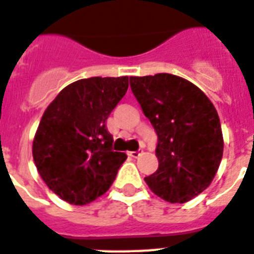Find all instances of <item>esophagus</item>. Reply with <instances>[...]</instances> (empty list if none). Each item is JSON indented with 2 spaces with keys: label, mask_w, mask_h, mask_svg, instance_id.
Listing matches in <instances>:
<instances>
[{
  "label": "esophagus",
  "mask_w": 254,
  "mask_h": 254,
  "mask_svg": "<svg viewBox=\"0 0 254 254\" xmlns=\"http://www.w3.org/2000/svg\"><path fill=\"white\" fill-rule=\"evenodd\" d=\"M142 153H143V150H138V151H131V152H129L127 155L131 157H134V159H137V157H139Z\"/></svg>",
  "instance_id": "34e87169"
}]
</instances>
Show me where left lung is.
I'll use <instances>...</instances> for the list:
<instances>
[{"mask_svg": "<svg viewBox=\"0 0 254 254\" xmlns=\"http://www.w3.org/2000/svg\"><path fill=\"white\" fill-rule=\"evenodd\" d=\"M134 97L157 134L159 168L144 181L169 203H186L212 183L223 155L216 108L190 81L170 73L130 77Z\"/></svg>", "mask_w": 254, "mask_h": 254, "instance_id": "obj_1", "label": "left lung"}]
</instances>
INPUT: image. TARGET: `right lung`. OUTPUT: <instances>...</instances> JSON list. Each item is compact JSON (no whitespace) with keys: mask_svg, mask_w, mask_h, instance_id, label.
Segmentation results:
<instances>
[{"mask_svg":"<svg viewBox=\"0 0 254 254\" xmlns=\"http://www.w3.org/2000/svg\"><path fill=\"white\" fill-rule=\"evenodd\" d=\"M127 86V76L82 78L65 86L42 115L33 160L49 189L67 203L85 205L107 192L127 160L112 150L106 121Z\"/></svg>","mask_w":254,"mask_h":254,"instance_id":"1","label":"right lung"}]
</instances>
